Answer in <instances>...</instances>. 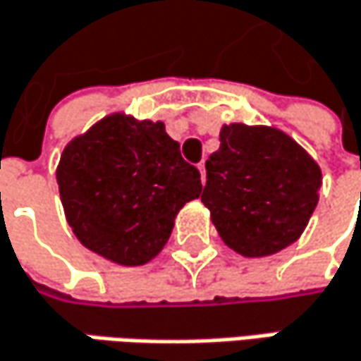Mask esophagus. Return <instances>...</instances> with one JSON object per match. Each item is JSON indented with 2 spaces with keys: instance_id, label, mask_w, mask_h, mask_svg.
<instances>
[{
  "instance_id": "34e87169",
  "label": "esophagus",
  "mask_w": 361,
  "mask_h": 361,
  "mask_svg": "<svg viewBox=\"0 0 361 361\" xmlns=\"http://www.w3.org/2000/svg\"><path fill=\"white\" fill-rule=\"evenodd\" d=\"M198 169H200L202 181H206V163H204V161H200V163H198Z\"/></svg>"
}]
</instances>
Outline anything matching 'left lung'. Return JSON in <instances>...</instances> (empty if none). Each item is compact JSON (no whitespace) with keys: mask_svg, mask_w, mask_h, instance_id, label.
Returning <instances> with one entry per match:
<instances>
[{"mask_svg":"<svg viewBox=\"0 0 361 361\" xmlns=\"http://www.w3.org/2000/svg\"><path fill=\"white\" fill-rule=\"evenodd\" d=\"M323 173L307 151L264 124L221 128L206 161L202 202L221 239L243 257H267L300 239L317 208Z\"/></svg>","mask_w":361,"mask_h":361,"instance_id":"1","label":"left lung"}]
</instances>
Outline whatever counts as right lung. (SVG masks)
Returning a JSON list of instances; mask_svg holds the SVG:
<instances>
[{
    "label": "right lung",
    "instance_id": "obj_1",
    "mask_svg": "<svg viewBox=\"0 0 361 361\" xmlns=\"http://www.w3.org/2000/svg\"><path fill=\"white\" fill-rule=\"evenodd\" d=\"M56 183L79 243L118 265H145L169 241L176 216L202 192L200 171L157 120L114 112L61 153Z\"/></svg>",
    "mask_w": 361,
    "mask_h": 361
}]
</instances>
